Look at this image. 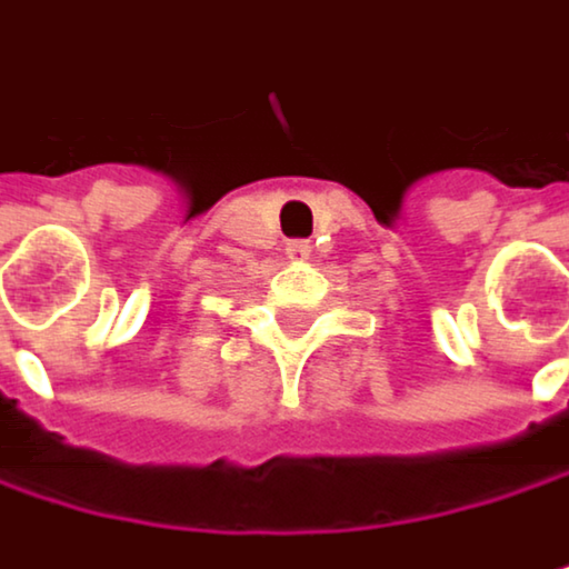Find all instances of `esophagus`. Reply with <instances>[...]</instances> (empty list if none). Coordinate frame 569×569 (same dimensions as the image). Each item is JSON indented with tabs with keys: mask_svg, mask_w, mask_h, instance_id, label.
<instances>
[{
	"mask_svg": "<svg viewBox=\"0 0 569 569\" xmlns=\"http://www.w3.org/2000/svg\"><path fill=\"white\" fill-rule=\"evenodd\" d=\"M287 256H290V259H307V256H310V242H290Z\"/></svg>",
	"mask_w": 569,
	"mask_h": 569,
	"instance_id": "34e87169",
	"label": "esophagus"
}]
</instances>
